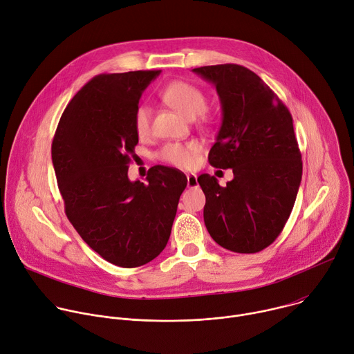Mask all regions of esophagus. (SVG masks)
Instances as JSON below:
<instances>
[{"mask_svg": "<svg viewBox=\"0 0 354 354\" xmlns=\"http://www.w3.org/2000/svg\"><path fill=\"white\" fill-rule=\"evenodd\" d=\"M186 178H187V187L197 186V176L194 174H189L186 175Z\"/></svg>", "mask_w": 354, "mask_h": 354, "instance_id": "1", "label": "esophagus"}]
</instances>
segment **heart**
<instances>
[{
    "mask_svg": "<svg viewBox=\"0 0 354 354\" xmlns=\"http://www.w3.org/2000/svg\"><path fill=\"white\" fill-rule=\"evenodd\" d=\"M161 99L167 105L178 111L187 119H196L207 108V96L198 86L186 81H174L162 88ZM153 111L147 105H140L134 113V130L140 138H145L151 133ZM198 151L197 142H169L160 153V157L167 164L178 168H192Z\"/></svg>",
    "mask_w": 354,
    "mask_h": 354,
    "instance_id": "1",
    "label": "heart"
}]
</instances>
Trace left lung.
Wrapping results in <instances>:
<instances>
[{"label": "left lung", "mask_w": 354, "mask_h": 354, "mask_svg": "<svg viewBox=\"0 0 354 354\" xmlns=\"http://www.w3.org/2000/svg\"><path fill=\"white\" fill-rule=\"evenodd\" d=\"M193 71L216 85L223 109L209 162L234 172L225 187L209 174L197 178L206 194V228L220 246L255 254L283 231L301 183L302 161L291 113L246 67L218 64Z\"/></svg>", "instance_id": "8db88e82"}]
</instances>
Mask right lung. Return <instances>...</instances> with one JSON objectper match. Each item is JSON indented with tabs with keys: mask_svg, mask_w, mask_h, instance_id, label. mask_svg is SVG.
<instances>
[{
	"mask_svg": "<svg viewBox=\"0 0 354 354\" xmlns=\"http://www.w3.org/2000/svg\"><path fill=\"white\" fill-rule=\"evenodd\" d=\"M160 73L93 77L67 105L52 144L67 218L89 248L120 268L161 254L187 185L185 174L164 165L149 168L148 183L127 176L138 142L134 113Z\"/></svg>",
	"mask_w": 354,
	"mask_h": 354,
	"instance_id": "obj_1",
	"label": "right lung"
}]
</instances>
